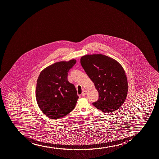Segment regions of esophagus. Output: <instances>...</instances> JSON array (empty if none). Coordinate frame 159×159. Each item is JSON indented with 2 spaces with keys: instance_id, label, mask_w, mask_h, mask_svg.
<instances>
[{
  "instance_id": "1",
  "label": "esophagus",
  "mask_w": 159,
  "mask_h": 159,
  "mask_svg": "<svg viewBox=\"0 0 159 159\" xmlns=\"http://www.w3.org/2000/svg\"><path fill=\"white\" fill-rule=\"evenodd\" d=\"M86 93H87V91L86 90H84L82 93L81 95H82V96H86Z\"/></svg>"
}]
</instances>
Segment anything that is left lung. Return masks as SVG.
I'll list each match as a JSON object with an SVG mask.
<instances>
[{
	"label": "left lung",
	"instance_id": "obj_1",
	"mask_svg": "<svg viewBox=\"0 0 159 159\" xmlns=\"http://www.w3.org/2000/svg\"><path fill=\"white\" fill-rule=\"evenodd\" d=\"M80 63L99 93V99L93 105L106 113L119 109L128 92L123 66L115 59L99 54L84 55L81 57Z\"/></svg>",
	"mask_w": 159,
	"mask_h": 159
}]
</instances>
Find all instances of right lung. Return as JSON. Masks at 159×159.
Listing matches in <instances>:
<instances>
[{
	"instance_id": "right-lung-1",
	"label": "right lung",
	"mask_w": 159,
	"mask_h": 159,
	"mask_svg": "<svg viewBox=\"0 0 159 159\" xmlns=\"http://www.w3.org/2000/svg\"><path fill=\"white\" fill-rule=\"evenodd\" d=\"M75 59L56 62L43 70L36 88L38 106L48 117H63L75 108L79 97L74 84L69 82L68 72L75 64Z\"/></svg>"
}]
</instances>
